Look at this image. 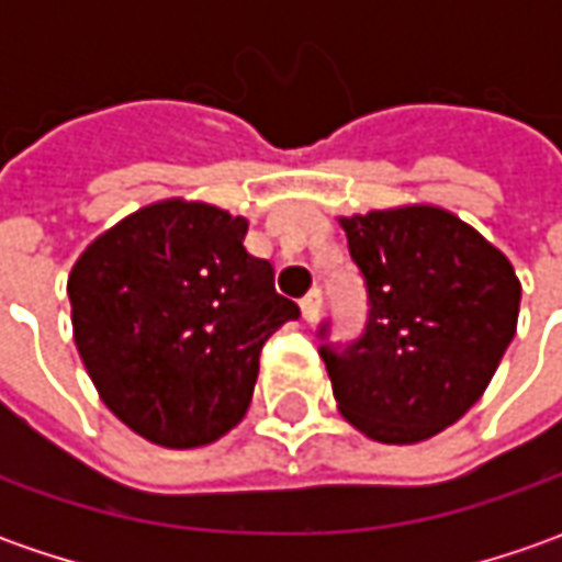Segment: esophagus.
I'll list each match as a JSON object with an SVG mask.
<instances>
[{
  "label": "esophagus",
  "mask_w": 562,
  "mask_h": 562,
  "mask_svg": "<svg viewBox=\"0 0 562 562\" xmlns=\"http://www.w3.org/2000/svg\"><path fill=\"white\" fill-rule=\"evenodd\" d=\"M300 310H303V318H306V322H315V318H318V310H322V291L313 288V291L306 293V296L300 300Z\"/></svg>",
  "instance_id": "obj_1"
}]
</instances>
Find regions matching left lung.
Returning <instances> with one entry per match:
<instances>
[{
    "mask_svg": "<svg viewBox=\"0 0 562 562\" xmlns=\"http://www.w3.org/2000/svg\"><path fill=\"white\" fill-rule=\"evenodd\" d=\"M366 281V331L318 353L337 409L372 441L419 443L485 394L519 318V278L485 237L438 205L340 218Z\"/></svg>",
    "mask_w": 562,
    "mask_h": 562,
    "instance_id": "1",
    "label": "left lung"
}]
</instances>
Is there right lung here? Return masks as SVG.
I'll list each match as a JSON object with an SVG mask.
<instances>
[{
  "label": "right lung",
  "instance_id": "add662e5",
  "mask_svg": "<svg viewBox=\"0 0 562 562\" xmlns=\"http://www.w3.org/2000/svg\"><path fill=\"white\" fill-rule=\"evenodd\" d=\"M244 237L240 215L165 200L109 227L68 274L77 353L146 441H218L247 413L266 340L300 318Z\"/></svg>",
  "mask_w": 562,
  "mask_h": 562
}]
</instances>
